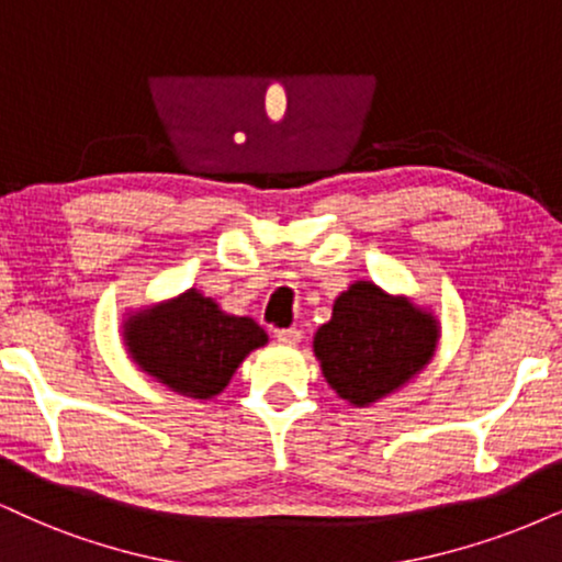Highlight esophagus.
<instances>
[{
  "mask_svg": "<svg viewBox=\"0 0 562 562\" xmlns=\"http://www.w3.org/2000/svg\"><path fill=\"white\" fill-rule=\"evenodd\" d=\"M276 338H279L281 344H300L302 341V330H296V328H281V330H276Z\"/></svg>",
  "mask_w": 562,
  "mask_h": 562,
  "instance_id": "1",
  "label": "esophagus"
}]
</instances>
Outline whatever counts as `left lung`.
<instances>
[{
  "mask_svg": "<svg viewBox=\"0 0 562 562\" xmlns=\"http://www.w3.org/2000/svg\"><path fill=\"white\" fill-rule=\"evenodd\" d=\"M440 321L408 296L355 281L336 296L334 315L315 334L323 378L351 406H372L429 364Z\"/></svg>",
  "mask_w": 562,
  "mask_h": 562,
  "instance_id": "8db88e82",
  "label": "left lung"
}]
</instances>
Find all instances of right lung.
I'll use <instances>...</instances> for the list:
<instances>
[{"instance_id":"obj_1","label":"right lung","mask_w":562,"mask_h":562,"mask_svg":"<svg viewBox=\"0 0 562 562\" xmlns=\"http://www.w3.org/2000/svg\"><path fill=\"white\" fill-rule=\"evenodd\" d=\"M122 338L145 375L200 401L218 396L249 351L268 344L252 317L224 313L198 289L130 313Z\"/></svg>"}]
</instances>
